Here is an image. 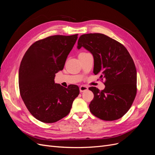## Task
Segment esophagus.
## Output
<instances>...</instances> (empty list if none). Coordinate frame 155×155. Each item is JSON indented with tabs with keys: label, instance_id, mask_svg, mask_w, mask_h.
I'll return each mask as SVG.
<instances>
[{
	"label": "esophagus",
	"instance_id": "1",
	"mask_svg": "<svg viewBox=\"0 0 155 155\" xmlns=\"http://www.w3.org/2000/svg\"><path fill=\"white\" fill-rule=\"evenodd\" d=\"M88 87H86V86H84V85H82L80 87H79V91H80L81 92H85V91H87L88 90Z\"/></svg>",
	"mask_w": 155,
	"mask_h": 155
}]
</instances>
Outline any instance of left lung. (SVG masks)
Instances as JSON below:
<instances>
[{"label": "left lung", "instance_id": "8db88e82", "mask_svg": "<svg viewBox=\"0 0 155 155\" xmlns=\"http://www.w3.org/2000/svg\"><path fill=\"white\" fill-rule=\"evenodd\" d=\"M84 47L94 57V74L105 79L103 91L89 88L94 96L89 105L91 113L105 121H113L125 115L137 95V69L125 46L102 34H83L78 48Z\"/></svg>", "mask_w": 155, "mask_h": 155}]
</instances>
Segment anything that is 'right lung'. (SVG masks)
<instances>
[{
  "instance_id": "1",
  "label": "right lung",
  "mask_w": 155,
  "mask_h": 155,
  "mask_svg": "<svg viewBox=\"0 0 155 155\" xmlns=\"http://www.w3.org/2000/svg\"><path fill=\"white\" fill-rule=\"evenodd\" d=\"M78 35H57L39 40L23 56L18 71L21 96L31 115L42 122L54 123L67 116L79 95L77 85L64 88L54 82Z\"/></svg>"
}]
</instances>
